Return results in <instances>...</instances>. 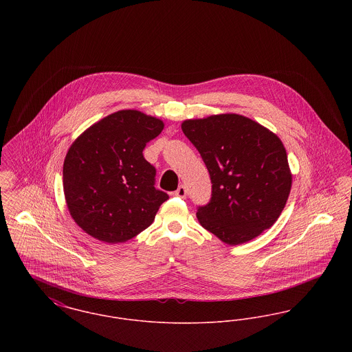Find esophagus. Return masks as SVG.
Masks as SVG:
<instances>
[{
  "mask_svg": "<svg viewBox=\"0 0 352 352\" xmlns=\"http://www.w3.org/2000/svg\"><path fill=\"white\" fill-rule=\"evenodd\" d=\"M178 198H186V195H187V188H186V186H184V184H181L178 188H177V191L174 192Z\"/></svg>",
  "mask_w": 352,
  "mask_h": 352,
  "instance_id": "esophagus-1",
  "label": "esophagus"
}]
</instances>
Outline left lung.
Wrapping results in <instances>:
<instances>
[{"label": "left lung", "instance_id": "obj_1", "mask_svg": "<svg viewBox=\"0 0 352 352\" xmlns=\"http://www.w3.org/2000/svg\"><path fill=\"white\" fill-rule=\"evenodd\" d=\"M182 131L199 151L212 184L211 199L198 207L201 227L230 245L270 228L292 187L281 140L234 113L186 120Z\"/></svg>", "mask_w": 352, "mask_h": 352}]
</instances>
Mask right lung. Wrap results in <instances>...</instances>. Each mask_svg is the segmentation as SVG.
<instances>
[{
    "label": "right lung",
    "instance_id": "1",
    "mask_svg": "<svg viewBox=\"0 0 352 352\" xmlns=\"http://www.w3.org/2000/svg\"><path fill=\"white\" fill-rule=\"evenodd\" d=\"M164 122L118 111L88 128L68 149L63 190L76 224L105 243H122L148 228L166 192L154 187L155 168L142 151Z\"/></svg>",
    "mask_w": 352,
    "mask_h": 352
}]
</instances>
